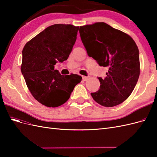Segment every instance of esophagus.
Returning <instances> with one entry per match:
<instances>
[{
	"instance_id": "esophagus-1",
	"label": "esophagus",
	"mask_w": 157,
	"mask_h": 157,
	"mask_svg": "<svg viewBox=\"0 0 157 157\" xmlns=\"http://www.w3.org/2000/svg\"><path fill=\"white\" fill-rule=\"evenodd\" d=\"M89 77H86V76H83L82 77V80H84V81H86V80H87L88 79Z\"/></svg>"
}]
</instances>
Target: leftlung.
Returning <instances> with one entry per match:
<instances>
[{"label": "left lung", "mask_w": 157, "mask_h": 157, "mask_svg": "<svg viewBox=\"0 0 157 157\" xmlns=\"http://www.w3.org/2000/svg\"><path fill=\"white\" fill-rule=\"evenodd\" d=\"M79 33L88 55L108 69L106 77H98L100 88L91 93L101 105H119L130 96L140 73L139 50L126 33L104 22L80 26Z\"/></svg>", "instance_id": "8db88e82"}]
</instances>
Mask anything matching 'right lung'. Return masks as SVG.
I'll list each match as a JSON object with an SVG mask.
<instances>
[{
  "label": "right lung",
  "instance_id": "1",
  "mask_svg": "<svg viewBox=\"0 0 157 157\" xmlns=\"http://www.w3.org/2000/svg\"><path fill=\"white\" fill-rule=\"evenodd\" d=\"M79 27L70 24L49 26L27 42L22 51L21 71L32 96L48 107L63 105L82 77L61 75L56 63L67 60L77 40Z\"/></svg>",
  "mask_w": 157,
  "mask_h": 157
}]
</instances>
